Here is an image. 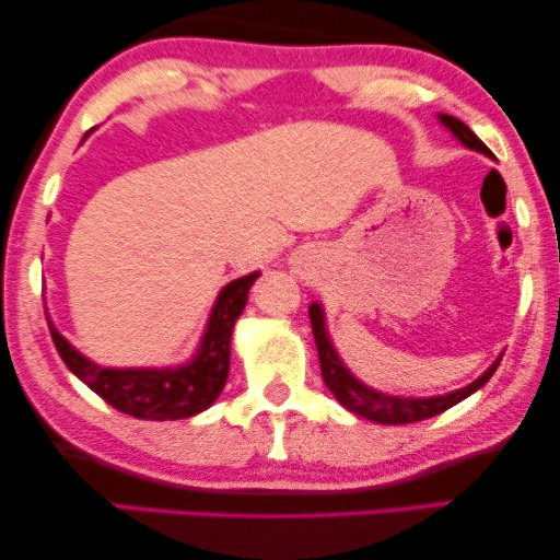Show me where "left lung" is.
<instances>
[{
	"label": "left lung",
	"instance_id": "obj_1",
	"mask_svg": "<svg viewBox=\"0 0 560 560\" xmlns=\"http://www.w3.org/2000/svg\"><path fill=\"white\" fill-rule=\"evenodd\" d=\"M439 121H442L448 131H452L456 139L466 145V149L491 155L487 143H483L469 126L459 121V118L439 114ZM310 323H313V335H315V345L319 354V370H323V380L327 384V389L332 392L335 399L340 401L345 409H350L352 415L377 421V424H411V421H421V419L442 415V411L459 405L462 399L469 397V394H474L476 389H481L483 384L493 377V372L499 370V362H501L499 357V360L493 362L479 380L471 382L469 387H462L456 392L439 394V397H394V394H382L377 389H370L366 384L357 380L350 370H347L340 357H337L332 342H329V332L325 327V313L317 302L310 305Z\"/></svg>",
	"mask_w": 560,
	"mask_h": 560
}]
</instances>
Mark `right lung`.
Segmentation results:
<instances>
[{"label": "right lung", "instance_id": "right-lung-1", "mask_svg": "<svg viewBox=\"0 0 560 560\" xmlns=\"http://www.w3.org/2000/svg\"><path fill=\"white\" fill-rule=\"evenodd\" d=\"M260 272L233 280L220 290L213 313H210L203 342H200L194 360L166 370H114L98 366L63 340L57 327L49 323L51 340L57 345L63 364L77 377L94 389L101 399L114 409L136 419L168 421L186 419L208 409L223 392L228 370H231V335L235 319L241 317L247 292Z\"/></svg>", "mask_w": 560, "mask_h": 560}]
</instances>
